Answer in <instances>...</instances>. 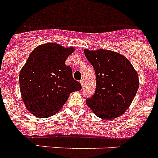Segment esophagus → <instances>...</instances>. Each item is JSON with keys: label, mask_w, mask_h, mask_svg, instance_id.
<instances>
[{"label": "esophagus", "mask_w": 158, "mask_h": 158, "mask_svg": "<svg viewBox=\"0 0 158 158\" xmlns=\"http://www.w3.org/2000/svg\"><path fill=\"white\" fill-rule=\"evenodd\" d=\"M80 82H81V86H82V87H83V86H84V82H85V81H84L83 79H82V80L80 81Z\"/></svg>", "instance_id": "1"}]
</instances>
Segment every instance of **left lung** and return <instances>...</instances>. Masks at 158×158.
<instances>
[{"instance_id":"8db88e82","label":"left lung","mask_w":158,"mask_h":158,"mask_svg":"<svg viewBox=\"0 0 158 158\" xmlns=\"http://www.w3.org/2000/svg\"><path fill=\"white\" fill-rule=\"evenodd\" d=\"M86 58L96 73V91L86 104L95 115L113 119L127 111L139 86V76L129 62L120 54L107 50L85 51Z\"/></svg>"}]
</instances>
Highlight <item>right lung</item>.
<instances>
[{
	"label": "right lung",
	"instance_id": "obj_1",
	"mask_svg": "<svg viewBox=\"0 0 158 158\" xmlns=\"http://www.w3.org/2000/svg\"><path fill=\"white\" fill-rule=\"evenodd\" d=\"M73 47L64 48L55 43L36 47L20 70L19 87L23 103L33 115L51 116L65 104L72 92L81 85L73 77L65 60Z\"/></svg>",
	"mask_w": 158,
	"mask_h": 158
}]
</instances>
